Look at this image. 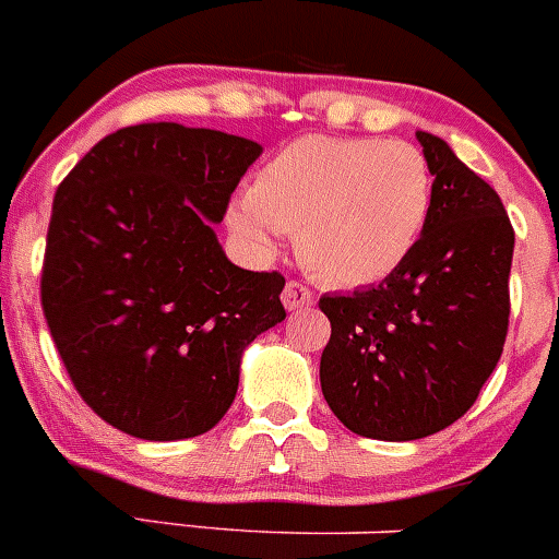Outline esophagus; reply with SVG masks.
<instances>
[{
  "label": "esophagus",
  "mask_w": 559,
  "mask_h": 559,
  "mask_svg": "<svg viewBox=\"0 0 559 559\" xmlns=\"http://www.w3.org/2000/svg\"><path fill=\"white\" fill-rule=\"evenodd\" d=\"M281 302H284L286 311H300V308L311 306L313 302V292L308 286H302L300 281H289L281 292Z\"/></svg>",
  "instance_id": "1"
}]
</instances>
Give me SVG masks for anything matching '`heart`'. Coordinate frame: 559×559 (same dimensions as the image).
<instances>
[{
  "mask_svg": "<svg viewBox=\"0 0 559 559\" xmlns=\"http://www.w3.org/2000/svg\"><path fill=\"white\" fill-rule=\"evenodd\" d=\"M430 211L432 175L416 145L306 134L259 167L229 222L259 248H273L278 233H297L308 273L354 289L403 267Z\"/></svg>",
  "mask_w": 559,
  "mask_h": 559,
  "instance_id": "obj_1",
  "label": "heart"
}]
</instances>
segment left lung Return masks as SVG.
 <instances>
[{
    "mask_svg": "<svg viewBox=\"0 0 559 559\" xmlns=\"http://www.w3.org/2000/svg\"><path fill=\"white\" fill-rule=\"evenodd\" d=\"M416 140L436 180L414 253L381 284L319 300L332 324L321 392L348 430L376 441H416L454 425L509 332V213L441 138Z\"/></svg>",
    "mask_w": 559,
    "mask_h": 559,
    "instance_id": "obj_1",
    "label": "left lung"
}]
</instances>
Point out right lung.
<instances>
[{
  "label": "right lung",
  "mask_w": 559,
  "mask_h": 559,
  "mask_svg": "<svg viewBox=\"0 0 559 559\" xmlns=\"http://www.w3.org/2000/svg\"><path fill=\"white\" fill-rule=\"evenodd\" d=\"M259 154L238 134L138 123L99 140L56 189L45 321L78 394L127 436L216 427L246 346L286 319L284 275L238 267L213 233Z\"/></svg>",
  "instance_id": "obj_1"
}]
</instances>
